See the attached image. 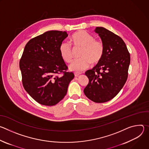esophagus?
I'll return each mask as SVG.
<instances>
[{
    "mask_svg": "<svg viewBox=\"0 0 149 149\" xmlns=\"http://www.w3.org/2000/svg\"><path fill=\"white\" fill-rule=\"evenodd\" d=\"M81 74V73H75V74H74V75H75V77H77L79 76Z\"/></svg>",
    "mask_w": 149,
    "mask_h": 149,
    "instance_id": "esophagus-1",
    "label": "esophagus"
}]
</instances>
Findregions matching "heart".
<instances>
[{"label": "heart", "mask_w": 149, "mask_h": 149, "mask_svg": "<svg viewBox=\"0 0 149 149\" xmlns=\"http://www.w3.org/2000/svg\"><path fill=\"white\" fill-rule=\"evenodd\" d=\"M70 41L76 48H81L79 59L74 61L69 65V69L75 72H81L88 68L91 63L95 64L102 59L104 47L103 43L84 31L75 32L71 37ZM61 58L66 62L72 59V50L68 42H64L59 47Z\"/></svg>", "instance_id": "heart-1"}]
</instances>
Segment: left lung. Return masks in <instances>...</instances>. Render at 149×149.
Here are the masks:
<instances>
[{
	"mask_svg": "<svg viewBox=\"0 0 149 149\" xmlns=\"http://www.w3.org/2000/svg\"><path fill=\"white\" fill-rule=\"evenodd\" d=\"M95 32L100 37L104 47L101 61L86 72L89 79L84 92L91 101L102 103L113 99L123 87L130 63V55L123 40L103 27Z\"/></svg>",
	"mask_w": 149,
	"mask_h": 149,
	"instance_id": "obj_1",
	"label": "left lung"
}]
</instances>
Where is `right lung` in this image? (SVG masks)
I'll list each match as a JSON object with an SVG mask.
<instances>
[{
    "mask_svg": "<svg viewBox=\"0 0 149 149\" xmlns=\"http://www.w3.org/2000/svg\"><path fill=\"white\" fill-rule=\"evenodd\" d=\"M68 36L65 31H49L31 39L19 62L26 91L38 103L52 106L65 96L74 78L61 58L59 47ZM61 73L62 76L58 74Z\"/></svg>",
    "mask_w": 149,
    "mask_h": 149,
    "instance_id": "1",
    "label": "right lung"
}]
</instances>
